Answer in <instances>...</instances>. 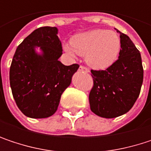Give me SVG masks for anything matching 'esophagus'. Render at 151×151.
Masks as SVG:
<instances>
[{"mask_svg": "<svg viewBox=\"0 0 151 151\" xmlns=\"http://www.w3.org/2000/svg\"><path fill=\"white\" fill-rule=\"evenodd\" d=\"M78 70H79V71H81V72L89 73V69H88L87 67H86V66H83V65H80V66H79V68H78Z\"/></svg>", "mask_w": 151, "mask_h": 151, "instance_id": "1", "label": "esophagus"}]
</instances>
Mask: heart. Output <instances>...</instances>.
I'll use <instances>...</instances> for the list:
<instances>
[{
	"instance_id": "heart-1",
	"label": "heart",
	"mask_w": 151,
	"mask_h": 151,
	"mask_svg": "<svg viewBox=\"0 0 151 151\" xmlns=\"http://www.w3.org/2000/svg\"><path fill=\"white\" fill-rule=\"evenodd\" d=\"M65 46L67 52L86 56V63L93 68L103 70L112 65L121 50V39L114 31L93 29L73 37Z\"/></svg>"
}]
</instances>
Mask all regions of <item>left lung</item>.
<instances>
[{"label": "left lung", "instance_id": "left-lung-1", "mask_svg": "<svg viewBox=\"0 0 151 151\" xmlns=\"http://www.w3.org/2000/svg\"><path fill=\"white\" fill-rule=\"evenodd\" d=\"M118 32V59L106 70H91L93 86L89 93L90 108L103 118H115L129 112L140 94L143 80L140 51L127 35Z\"/></svg>", "mask_w": 151, "mask_h": 151}]
</instances>
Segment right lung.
<instances>
[{"label": "right lung", "mask_w": 151, "mask_h": 151, "mask_svg": "<svg viewBox=\"0 0 151 151\" xmlns=\"http://www.w3.org/2000/svg\"><path fill=\"white\" fill-rule=\"evenodd\" d=\"M56 27H40L16 48L10 65L12 94L23 114L42 119L55 114L63 92L70 86L79 65H63L62 45ZM40 47L42 55L35 53Z\"/></svg>", "instance_id": "right-lung-1"}]
</instances>
